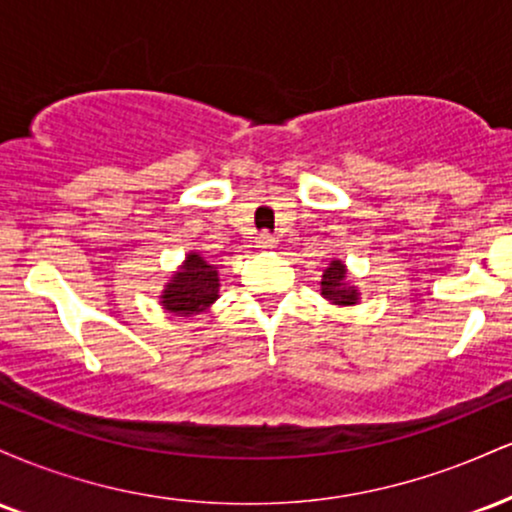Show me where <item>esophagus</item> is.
Listing matches in <instances>:
<instances>
[{
  "mask_svg": "<svg viewBox=\"0 0 512 512\" xmlns=\"http://www.w3.org/2000/svg\"><path fill=\"white\" fill-rule=\"evenodd\" d=\"M257 248H260V250L276 248V238L272 236V233H262V236L257 238Z\"/></svg>",
  "mask_w": 512,
  "mask_h": 512,
  "instance_id": "1",
  "label": "esophagus"
}]
</instances>
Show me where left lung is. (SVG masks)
<instances>
[{
	"mask_svg": "<svg viewBox=\"0 0 512 512\" xmlns=\"http://www.w3.org/2000/svg\"><path fill=\"white\" fill-rule=\"evenodd\" d=\"M320 296L337 308H351V305L361 303V291L351 281L349 267L339 257H332L330 264L322 269Z\"/></svg>",
	"mask_w": 512,
	"mask_h": 512,
	"instance_id": "8db88e82",
	"label": "left lung"
}]
</instances>
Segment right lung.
Returning a JSON list of instances; mask_svg holds the SVG:
<instances>
[{
  "label": "right lung",
  "instance_id": "add662e5",
  "mask_svg": "<svg viewBox=\"0 0 512 512\" xmlns=\"http://www.w3.org/2000/svg\"><path fill=\"white\" fill-rule=\"evenodd\" d=\"M219 289V264H211L207 257L192 250L187 252L180 267L163 284L158 303L170 315L195 317L216 303Z\"/></svg>",
  "mask_w": 512,
  "mask_h": 512
}]
</instances>
